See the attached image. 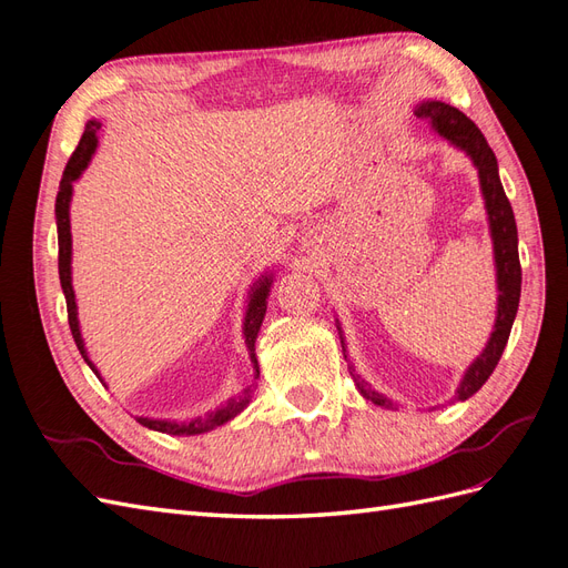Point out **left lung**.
I'll return each instance as SVG.
<instances>
[{"mask_svg": "<svg viewBox=\"0 0 568 568\" xmlns=\"http://www.w3.org/2000/svg\"><path fill=\"white\" fill-rule=\"evenodd\" d=\"M416 116L427 121V124H433V129L439 135L447 138V141L454 143L456 148H462L473 160V164L478 166L480 189H483L487 220H489V232H493V243H495V267H497V291H499L497 320H495V332H493V336H489L485 351L470 363V367L462 379V385H458V389H456V396H454L456 402H466V398L478 392L487 382V377L493 375V371L501 358V351L509 342L511 325H514V317L518 311V298H520L518 232H516L511 203H509L507 193H504L501 181H499L497 158H495L493 148L487 145L480 129L475 126L464 112H458L456 106H452L447 102H439V100L420 102L416 106ZM336 329L342 332L339 325H336ZM342 348H344V336H342ZM344 358H346V354H344ZM354 382L367 402H373L375 406L394 408V404L385 394H379V392L367 387L358 375H354Z\"/></svg>", "mask_w": 568, "mask_h": 568, "instance_id": "left-lung-1", "label": "left lung"}]
</instances>
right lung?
Returning <instances> with one entry per match:
<instances>
[{"label":"right lung","mask_w":568,"mask_h":568,"mask_svg":"<svg viewBox=\"0 0 568 568\" xmlns=\"http://www.w3.org/2000/svg\"><path fill=\"white\" fill-rule=\"evenodd\" d=\"M98 131H100V121L90 119L85 124V131L81 135L79 145H75L73 155L67 162L64 176H61L59 183V193H57V203H54V214H57V236H59V282L61 288H64L67 296V311H69V327L73 334V342L79 346L83 361L90 365L98 377V367L93 365V361L88 358L85 344L81 339V327H79V311H75V296H73V286H71V220H69V205H71V193H73V181L79 179L85 166L90 164V158L95 155L98 148ZM270 284H272V274H263L253 288H251V298H248V308H246V320H243V336H246V346H248V356L251 363L255 367V379L260 377V367H257V358H255V339L260 325L265 320V311H267V296H270ZM102 382V377H100ZM253 387L243 389L239 396L229 398L226 404H222L220 408H214L201 418H193L189 423H176V420H158V418H135L143 427H150V430L158 433H166V435H201L212 430V427H220L224 423H229L232 418H236L239 413L248 406L251 402Z\"/></svg>","instance_id":"1"}]
</instances>
